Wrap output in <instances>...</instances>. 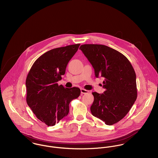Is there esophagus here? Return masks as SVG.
<instances>
[{
    "instance_id": "obj_1",
    "label": "esophagus",
    "mask_w": 158,
    "mask_h": 158,
    "mask_svg": "<svg viewBox=\"0 0 158 158\" xmlns=\"http://www.w3.org/2000/svg\"><path fill=\"white\" fill-rule=\"evenodd\" d=\"M88 92H89V91L88 90H86V89H83V88L81 89V94H87V93H88Z\"/></svg>"
}]
</instances>
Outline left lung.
<instances>
[{"instance_id": "8db88e82", "label": "left lung", "mask_w": 158, "mask_h": 158, "mask_svg": "<svg viewBox=\"0 0 158 158\" xmlns=\"http://www.w3.org/2000/svg\"><path fill=\"white\" fill-rule=\"evenodd\" d=\"M80 49L94 69L97 78L103 77V94L92 92V114L112 125L129 112L137 98L136 75L123 54L106 45L83 44Z\"/></svg>"}]
</instances>
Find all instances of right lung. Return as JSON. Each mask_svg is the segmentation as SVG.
<instances>
[{
	"instance_id": "obj_1",
	"label": "right lung",
	"mask_w": 158,
	"mask_h": 158,
	"mask_svg": "<svg viewBox=\"0 0 158 158\" xmlns=\"http://www.w3.org/2000/svg\"><path fill=\"white\" fill-rule=\"evenodd\" d=\"M80 45L45 52L35 61L27 77V103L36 117L48 126H54L66 117L70 102L80 95L78 88H64L57 83Z\"/></svg>"
}]
</instances>
